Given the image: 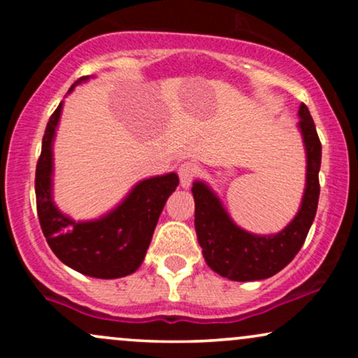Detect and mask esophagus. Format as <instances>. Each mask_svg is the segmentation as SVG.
Listing matches in <instances>:
<instances>
[{"mask_svg":"<svg viewBox=\"0 0 358 358\" xmlns=\"http://www.w3.org/2000/svg\"><path fill=\"white\" fill-rule=\"evenodd\" d=\"M199 175V166L192 162H185L178 166V176H180V185L183 188H188L192 185L195 176Z\"/></svg>","mask_w":358,"mask_h":358,"instance_id":"34e87169","label":"esophagus"}]
</instances>
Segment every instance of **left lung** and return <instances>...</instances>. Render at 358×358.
I'll list each match as a JSON object with an SVG mask.
<instances>
[{"label":"left lung","mask_w":358,"mask_h":358,"mask_svg":"<svg viewBox=\"0 0 358 358\" xmlns=\"http://www.w3.org/2000/svg\"><path fill=\"white\" fill-rule=\"evenodd\" d=\"M299 129L306 146V190L301 208L289 225L276 236H252L231 220L210 188L193 183L195 199V231L205 262L220 276L232 281H257L274 276L286 268L301 245L313 224L320 199V165L322 143L305 104L299 106Z\"/></svg>","instance_id":"left-lung-1"}]
</instances>
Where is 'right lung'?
Returning a JSON list of instances; mask_svg holds the SVG:
<instances>
[{
  "label": "right lung",
  "instance_id": "right-lung-1",
  "mask_svg": "<svg viewBox=\"0 0 358 358\" xmlns=\"http://www.w3.org/2000/svg\"><path fill=\"white\" fill-rule=\"evenodd\" d=\"M87 77L73 82L71 90ZM62 104L48 119L42 153L35 171L36 213L40 227L57 257L69 268L90 278L116 279L134 273L146 256L168 196L178 187V176L168 173L139 182L116 210L94 222H73L52 202V139Z\"/></svg>",
  "mask_w": 358,
  "mask_h": 358
}]
</instances>
